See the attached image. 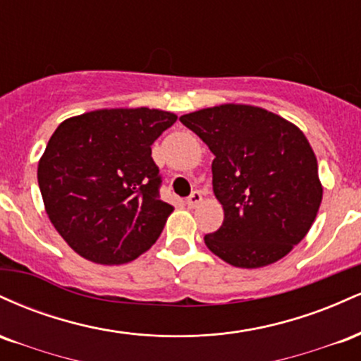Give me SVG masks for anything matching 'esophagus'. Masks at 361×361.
I'll return each mask as SVG.
<instances>
[{
  "instance_id": "1",
  "label": "esophagus",
  "mask_w": 361,
  "mask_h": 361,
  "mask_svg": "<svg viewBox=\"0 0 361 361\" xmlns=\"http://www.w3.org/2000/svg\"><path fill=\"white\" fill-rule=\"evenodd\" d=\"M200 202H202V193L200 192H193L188 198H186V205H188L190 209L197 207L198 204H200Z\"/></svg>"
}]
</instances>
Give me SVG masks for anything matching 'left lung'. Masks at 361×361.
<instances>
[{"instance_id":"8db88e82","label":"left lung","mask_w":361,"mask_h":361,"mask_svg":"<svg viewBox=\"0 0 361 361\" xmlns=\"http://www.w3.org/2000/svg\"><path fill=\"white\" fill-rule=\"evenodd\" d=\"M209 146L214 195L224 222L204 241L235 268H263L287 256L322 200L317 159L295 123L261 106L224 103L181 115Z\"/></svg>"}]
</instances>
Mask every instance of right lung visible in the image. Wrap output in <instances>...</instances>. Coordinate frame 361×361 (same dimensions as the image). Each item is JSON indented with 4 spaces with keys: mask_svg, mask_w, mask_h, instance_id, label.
<instances>
[{
    "mask_svg": "<svg viewBox=\"0 0 361 361\" xmlns=\"http://www.w3.org/2000/svg\"><path fill=\"white\" fill-rule=\"evenodd\" d=\"M171 111L100 109L66 118L37 168L45 212L81 258L123 264L157 241L173 207L159 197L154 140Z\"/></svg>",
    "mask_w": 361,
    "mask_h": 361,
    "instance_id": "add662e5",
    "label": "right lung"
}]
</instances>
